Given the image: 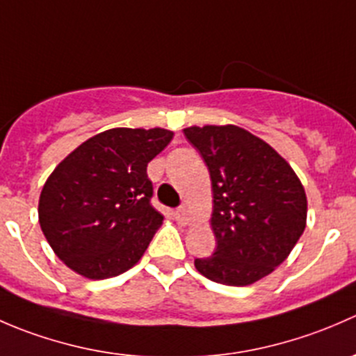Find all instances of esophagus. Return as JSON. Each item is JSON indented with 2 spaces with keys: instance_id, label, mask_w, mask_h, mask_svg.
I'll list each match as a JSON object with an SVG mask.
<instances>
[{
  "instance_id": "1",
  "label": "esophagus",
  "mask_w": 356,
  "mask_h": 356,
  "mask_svg": "<svg viewBox=\"0 0 356 356\" xmlns=\"http://www.w3.org/2000/svg\"><path fill=\"white\" fill-rule=\"evenodd\" d=\"M174 217L181 225H188L189 220H191V218H189V210L186 207L177 208V210L174 211Z\"/></svg>"
}]
</instances>
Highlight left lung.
Wrapping results in <instances>:
<instances>
[{
	"mask_svg": "<svg viewBox=\"0 0 356 356\" xmlns=\"http://www.w3.org/2000/svg\"><path fill=\"white\" fill-rule=\"evenodd\" d=\"M207 163L213 191L215 248L196 258L201 275L248 286L288 258L307 225V195L291 165L238 125L184 129Z\"/></svg>",
	"mask_w": 356,
	"mask_h": 356,
	"instance_id": "left-lung-1",
	"label": "left lung"
}]
</instances>
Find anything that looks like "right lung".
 I'll list each match as a JSON object with an SVG mask.
<instances>
[{
    "instance_id": "add662e5",
    "label": "right lung",
    "mask_w": 356,
    "mask_h": 356,
    "mask_svg": "<svg viewBox=\"0 0 356 356\" xmlns=\"http://www.w3.org/2000/svg\"><path fill=\"white\" fill-rule=\"evenodd\" d=\"M172 138L160 127L110 129L51 172L39 196V224L68 268L108 279L138 264L163 220L146 167Z\"/></svg>"
}]
</instances>
